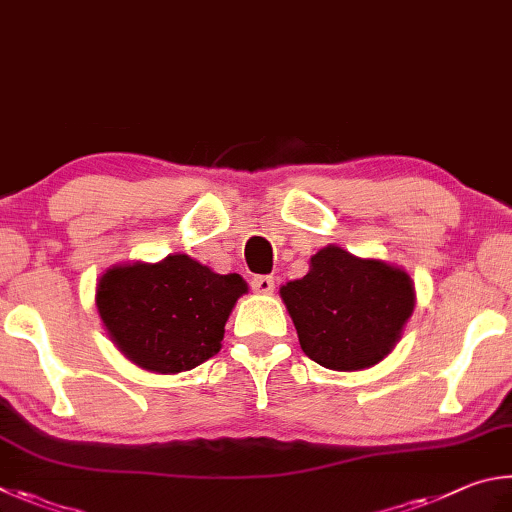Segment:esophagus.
Returning a JSON list of instances; mask_svg holds the SVG:
<instances>
[{
  "instance_id": "obj_1",
  "label": "esophagus",
  "mask_w": 512,
  "mask_h": 512,
  "mask_svg": "<svg viewBox=\"0 0 512 512\" xmlns=\"http://www.w3.org/2000/svg\"><path fill=\"white\" fill-rule=\"evenodd\" d=\"M251 290L258 294H272L274 292V276L270 274H261L251 279Z\"/></svg>"
}]
</instances>
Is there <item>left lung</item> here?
<instances>
[{"instance_id":"1","label":"left lung","mask_w":512,"mask_h":512,"mask_svg":"<svg viewBox=\"0 0 512 512\" xmlns=\"http://www.w3.org/2000/svg\"><path fill=\"white\" fill-rule=\"evenodd\" d=\"M303 353L333 371L378 364L398 342L414 310V283L382 261H364L330 245L310 272L281 288Z\"/></svg>"}]
</instances>
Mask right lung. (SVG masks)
Segmentation results:
<instances>
[{"instance_id": "obj_1", "label": "right lung", "mask_w": 512, "mask_h": 512, "mask_svg": "<svg viewBox=\"0 0 512 512\" xmlns=\"http://www.w3.org/2000/svg\"><path fill=\"white\" fill-rule=\"evenodd\" d=\"M245 292L238 274H215L175 254L152 265L112 267L98 281L96 306L128 360L155 373H179L220 351L224 324Z\"/></svg>"}]
</instances>
